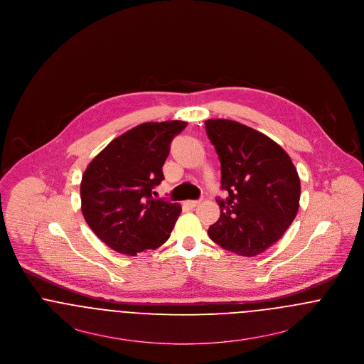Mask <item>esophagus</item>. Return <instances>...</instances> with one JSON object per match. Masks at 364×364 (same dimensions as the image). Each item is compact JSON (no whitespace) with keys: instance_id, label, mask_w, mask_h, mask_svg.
Instances as JSON below:
<instances>
[{"instance_id":"esophagus-1","label":"esophagus","mask_w":364,"mask_h":364,"mask_svg":"<svg viewBox=\"0 0 364 364\" xmlns=\"http://www.w3.org/2000/svg\"><path fill=\"white\" fill-rule=\"evenodd\" d=\"M199 203H200V200H187L184 205H186L187 208H196Z\"/></svg>"}]
</instances>
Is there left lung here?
I'll list each match as a JSON object with an SVG mask.
<instances>
[{"mask_svg":"<svg viewBox=\"0 0 364 364\" xmlns=\"http://www.w3.org/2000/svg\"><path fill=\"white\" fill-rule=\"evenodd\" d=\"M206 134L221 162L220 218L210 239L224 250L255 257L294 223L300 180L289 156L274 140L240 122L211 119Z\"/></svg>","mask_w":364,"mask_h":364,"instance_id":"1","label":"left lung"}]
</instances>
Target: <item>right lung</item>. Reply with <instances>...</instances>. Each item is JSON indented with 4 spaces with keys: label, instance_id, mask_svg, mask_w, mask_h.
Segmentation results:
<instances>
[{
    "label": "right lung",
    "instance_id": "right-lung-1",
    "mask_svg": "<svg viewBox=\"0 0 364 364\" xmlns=\"http://www.w3.org/2000/svg\"><path fill=\"white\" fill-rule=\"evenodd\" d=\"M186 122H144L110 141L82 177V211L91 230L112 250L136 255L171 236L178 203L156 199L171 143Z\"/></svg>",
    "mask_w": 364,
    "mask_h": 364
}]
</instances>
